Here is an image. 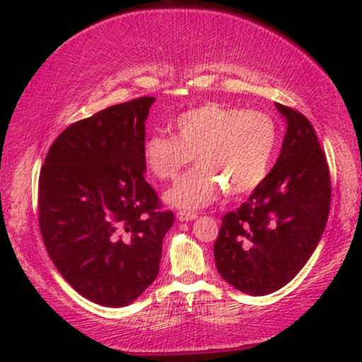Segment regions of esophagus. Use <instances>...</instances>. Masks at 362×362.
<instances>
[{
  "label": "esophagus",
  "mask_w": 362,
  "mask_h": 362,
  "mask_svg": "<svg viewBox=\"0 0 362 362\" xmlns=\"http://www.w3.org/2000/svg\"><path fill=\"white\" fill-rule=\"evenodd\" d=\"M196 217H197V214H194V212H187V211L177 212V219H180L181 222L192 221V219H196Z\"/></svg>",
  "instance_id": "34e87169"
}]
</instances>
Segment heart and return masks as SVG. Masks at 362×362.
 Listing matches in <instances>:
<instances>
[{
  "label": "heart",
  "mask_w": 362,
  "mask_h": 362,
  "mask_svg": "<svg viewBox=\"0 0 362 362\" xmlns=\"http://www.w3.org/2000/svg\"><path fill=\"white\" fill-rule=\"evenodd\" d=\"M175 136L153 133L143 145V161L158 180H175L192 160L197 166L165 194L181 209H201L224 189L249 194L262 185L274 161L279 132L264 112L207 102L181 113Z\"/></svg>",
  "instance_id": "obj_1"
}]
</instances>
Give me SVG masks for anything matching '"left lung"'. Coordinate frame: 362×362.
Instances as JSON below:
<instances>
[{
	"label": "left lung",
	"mask_w": 362,
	"mask_h": 362,
	"mask_svg": "<svg viewBox=\"0 0 362 362\" xmlns=\"http://www.w3.org/2000/svg\"><path fill=\"white\" fill-rule=\"evenodd\" d=\"M275 105L286 122L279 160L249 199L222 217L214 244L222 279L254 296L280 290L303 269L331 202L329 168L310 120Z\"/></svg>",
	"instance_id": "8db88e82"
}]
</instances>
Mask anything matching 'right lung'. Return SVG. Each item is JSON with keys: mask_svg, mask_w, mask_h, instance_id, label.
Listing matches in <instances>:
<instances>
[{"mask_svg": "<svg viewBox=\"0 0 362 362\" xmlns=\"http://www.w3.org/2000/svg\"><path fill=\"white\" fill-rule=\"evenodd\" d=\"M140 97L72 123L49 148L39 176V229L52 264L77 293L130 305L160 272L175 216L145 181Z\"/></svg>", "mask_w": 362, "mask_h": 362, "instance_id": "add662e5", "label": "right lung"}]
</instances>
